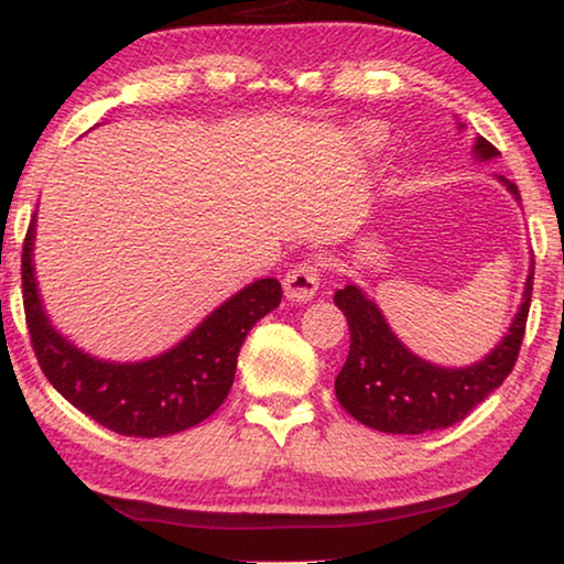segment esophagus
<instances>
[{
  "label": "esophagus",
  "mask_w": 564,
  "mask_h": 564,
  "mask_svg": "<svg viewBox=\"0 0 564 564\" xmlns=\"http://www.w3.org/2000/svg\"><path fill=\"white\" fill-rule=\"evenodd\" d=\"M321 288V267L315 261H303V264L292 267L284 276V295L292 303H307Z\"/></svg>",
  "instance_id": "esophagus-1"
}]
</instances>
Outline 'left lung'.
<instances>
[{"label":"left lung","mask_w":564,"mask_h":564,"mask_svg":"<svg viewBox=\"0 0 564 564\" xmlns=\"http://www.w3.org/2000/svg\"><path fill=\"white\" fill-rule=\"evenodd\" d=\"M475 156L490 161L498 156V149L485 138H477ZM498 180L516 199H521L513 182L506 176ZM531 290L534 264L527 276L519 313L513 315L508 334L496 349L469 367H442L415 357L392 334L375 300L349 282L334 295L351 334L349 357L336 377L338 403L359 423L384 434H426L454 426L511 375L527 330Z\"/></svg>","instance_id":"1"}]
</instances>
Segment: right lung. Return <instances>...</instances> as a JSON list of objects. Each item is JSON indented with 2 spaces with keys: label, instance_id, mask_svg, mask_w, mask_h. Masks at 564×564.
<instances>
[{
  "label": "right lung",
  "instance_id": "right-lung-1",
  "mask_svg": "<svg viewBox=\"0 0 564 564\" xmlns=\"http://www.w3.org/2000/svg\"><path fill=\"white\" fill-rule=\"evenodd\" d=\"M33 243L35 220L22 246V303L37 365L68 403L122 436L180 434L218 411L234 384L246 334L282 300L280 282L257 280L159 357L105 361L53 328L37 292Z\"/></svg>",
  "mask_w": 564,
  "mask_h": 564
}]
</instances>
